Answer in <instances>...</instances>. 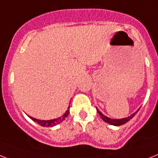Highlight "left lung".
I'll use <instances>...</instances> for the list:
<instances>
[{
  "label": "left lung",
  "instance_id": "1",
  "mask_svg": "<svg viewBox=\"0 0 158 158\" xmlns=\"http://www.w3.org/2000/svg\"><path fill=\"white\" fill-rule=\"evenodd\" d=\"M139 110H137L136 112H135L134 114H132L131 115V116L127 117V118H121V119H112V118H108V117L105 116V115H104L101 112V111H99V110L97 109V112H98V114H100V116L101 117V118L103 119L105 122H106V123H110V125H114V126H121V125H123V124H125L126 123H127L128 121H130L131 119L136 114V113L139 111Z\"/></svg>",
  "mask_w": 158,
  "mask_h": 158
}]
</instances>
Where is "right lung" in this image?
<instances>
[{"label":"right lung","instance_id":"obj_1","mask_svg":"<svg viewBox=\"0 0 158 158\" xmlns=\"http://www.w3.org/2000/svg\"><path fill=\"white\" fill-rule=\"evenodd\" d=\"M69 112H70V106L68 107V110H66V113L62 116L60 117V118H57L51 119V120H40V119L35 118H32V117L31 116H29V118L34 122H35V123H37L40 124V126H42V127H53V126H56L57 124L61 123V122L63 121L64 119L68 116Z\"/></svg>","mask_w":158,"mask_h":158}]
</instances>
